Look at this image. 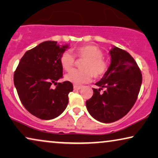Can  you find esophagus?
<instances>
[{
	"label": "esophagus",
	"instance_id": "esophagus-1",
	"mask_svg": "<svg viewBox=\"0 0 158 158\" xmlns=\"http://www.w3.org/2000/svg\"><path fill=\"white\" fill-rule=\"evenodd\" d=\"M82 87L81 86H78V85H73V89H77V90H79V89H81Z\"/></svg>",
	"mask_w": 158,
	"mask_h": 158
}]
</instances>
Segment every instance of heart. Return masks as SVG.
<instances>
[{
  "instance_id": "1",
  "label": "heart",
  "mask_w": 158,
  "mask_h": 158,
  "mask_svg": "<svg viewBox=\"0 0 158 158\" xmlns=\"http://www.w3.org/2000/svg\"><path fill=\"white\" fill-rule=\"evenodd\" d=\"M75 56L85 61L81 65V70L72 71L66 75V81L76 85H81L89 82L92 75L98 78L103 76L108 71V63L102 58L103 52L97 46L88 45L78 48ZM60 64L64 70L69 71L74 66V56L69 51L63 52L60 57Z\"/></svg>"
}]
</instances>
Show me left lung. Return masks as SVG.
<instances>
[{
    "mask_svg": "<svg viewBox=\"0 0 158 158\" xmlns=\"http://www.w3.org/2000/svg\"><path fill=\"white\" fill-rule=\"evenodd\" d=\"M109 53L111 62L108 71L95 84L99 89L93 88V95L86 101L89 114L102 123H113L129 113L142 81L140 69L129 52L113 46Z\"/></svg>",
    "mask_w": 158,
    "mask_h": 158,
    "instance_id": "obj_1",
    "label": "left lung"
}]
</instances>
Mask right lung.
<instances>
[{
	"label": "right lung",
	"instance_id": "add662e5",
	"mask_svg": "<svg viewBox=\"0 0 158 158\" xmlns=\"http://www.w3.org/2000/svg\"><path fill=\"white\" fill-rule=\"evenodd\" d=\"M68 48L56 41L43 42L25 52L14 72V83L22 105L40 119L58 117L69 103L73 85L69 81L57 83L63 77L60 57ZM52 83L57 85L55 89Z\"/></svg>",
	"mask_w": 158,
	"mask_h": 158
}]
</instances>
